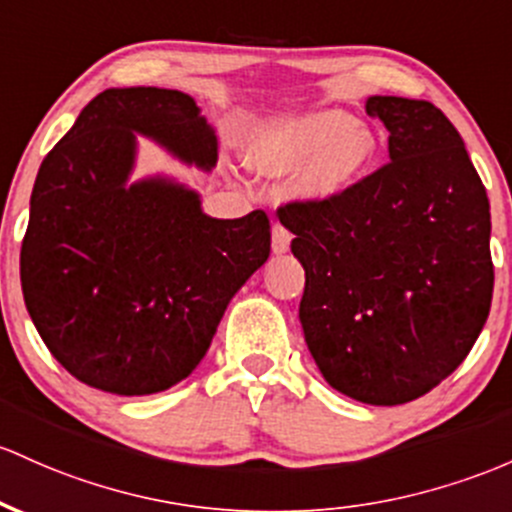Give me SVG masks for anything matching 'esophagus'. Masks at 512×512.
Returning a JSON list of instances; mask_svg holds the SVG:
<instances>
[{
	"label": "esophagus",
	"mask_w": 512,
	"mask_h": 512,
	"mask_svg": "<svg viewBox=\"0 0 512 512\" xmlns=\"http://www.w3.org/2000/svg\"><path fill=\"white\" fill-rule=\"evenodd\" d=\"M291 245V233L286 230L282 223H274L272 226V250L274 255H284Z\"/></svg>",
	"instance_id": "34e87169"
}]
</instances>
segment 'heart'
I'll use <instances>...</instances> for the list:
<instances>
[{
    "mask_svg": "<svg viewBox=\"0 0 512 512\" xmlns=\"http://www.w3.org/2000/svg\"><path fill=\"white\" fill-rule=\"evenodd\" d=\"M372 131L340 111H316L274 123L247 143L245 162L265 177H286L306 165L296 179V194L313 204L338 199L372 162Z\"/></svg>",
    "mask_w": 512,
    "mask_h": 512,
    "instance_id": "obj_1",
    "label": "heart"
}]
</instances>
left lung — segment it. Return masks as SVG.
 I'll list each match as a JSON object with an SVG mask.
<instances>
[{"instance_id": "1", "label": "left lung", "mask_w": 512, "mask_h": 512, "mask_svg": "<svg viewBox=\"0 0 512 512\" xmlns=\"http://www.w3.org/2000/svg\"><path fill=\"white\" fill-rule=\"evenodd\" d=\"M389 160L328 204L294 201L279 221L306 269L299 320L335 391L415 401L479 338L493 296L491 206L457 128L423 99L369 97Z\"/></svg>"}]
</instances>
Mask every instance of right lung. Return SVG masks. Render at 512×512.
<instances>
[{"mask_svg":"<svg viewBox=\"0 0 512 512\" xmlns=\"http://www.w3.org/2000/svg\"><path fill=\"white\" fill-rule=\"evenodd\" d=\"M136 136L209 172L216 131L189 94L106 89L41 162L21 243L24 301L82 384L148 396L209 350L230 299L269 257V218H211L165 174L131 182Z\"/></svg>","mask_w":512,"mask_h":512,"instance_id":"add662e5","label":"right lung"}]
</instances>
